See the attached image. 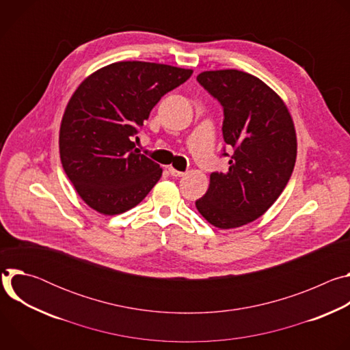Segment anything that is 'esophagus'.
<instances>
[{
	"label": "esophagus",
	"instance_id": "obj_1",
	"mask_svg": "<svg viewBox=\"0 0 350 350\" xmlns=\"http://www.w3.org/2000/svg\"><path fill=\"white\" fill-rule=\"evenodd\" d=\"M169 173L173 176V177H183L185 173L184 172H178V170H176L174 167H169Z\"/></svg>",
	"mask_w": 350,
	"mask_h": 350
}]
</instances>
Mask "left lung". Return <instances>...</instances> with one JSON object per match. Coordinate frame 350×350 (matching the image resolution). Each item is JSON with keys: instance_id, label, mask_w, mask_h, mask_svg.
Returning <instances> with one entry per match:
<instances>
[{"instance_id": "left-lung-1", "label": "left lung", "mask_w": 350, "mask_h": 350, "mask_svg": "<svg viewBox=\"0 0 350 350\" xmlns=\"http://www.w3.org/2000/svg\"><path fill=\"white\" fill-rule=\"evenodd\" d=\"M223 107V138L232 149L226 173L213 172L195 202L215 227H241L260 217L288 184L296 161V133L282 99L260 79L235 69L196 77Z\"/></svg>"}]
</instances>
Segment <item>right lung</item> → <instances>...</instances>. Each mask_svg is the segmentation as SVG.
<instances>
[{
  "label": "right lung",
  "instance_id": "obj_1",
  "mask_svg": "<svg viewBox=\"0 0 350 350\" xmlns=\"http://www.w3.org/2000/svg\"><path fill=\"white\" fill-rule=\"evenodd\" d=\"M191 69L127 61L88 76L75 91L59 130L62 167L83 201L113 216L137 206L162 176L135 148L138 129Z\"/></svg>",
  "mask_w": 350,
  "mask_h": 350
}]
</instances>
